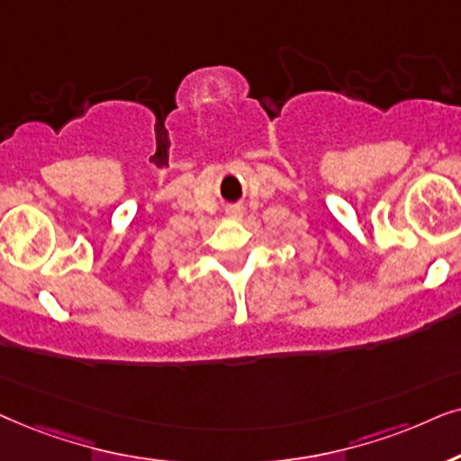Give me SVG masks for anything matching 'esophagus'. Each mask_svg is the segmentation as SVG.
Segmentation results:
<instances>
[{"mask_svg": "<svg viewBox=\"0 0 461 461\" xmlns=\"http://www.w3.org/2000/svg\"><path fill=\"white\" fill-rule=\"evenodd\" d=\"M242 208L240 206H231V208H227V217L230 219H240L242 217Z\"/></svg>", "mask_w": 461, "mask_h": 461, "instance_id": "obj_1", "label": "esophagus"}]
</instances>
